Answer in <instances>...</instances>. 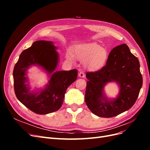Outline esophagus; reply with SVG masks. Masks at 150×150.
<instances>
[{
    "label": "esophagus",
    "instance_id": "obj_1",
    "mask_svg": "<svg viewBox=\"0 0 150 150\" xmlns=\"http://www.w3.org/2000/svg\"><path fill=\"white\" fill-rule=\"evenodd\" d=\"M79 76L80 77V78H84L85 77L84 72L83 71H81L79 73Z\"/></svg>",
    "mask_w": 150,
    "mask_h": 150
}]
</instances>
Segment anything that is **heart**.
<instances>
[{
  "instance_id": "1",
  "label": "heart",
  "mask_w": 150,
  "mask_h": 150,
  "mask_svg": "<svg viewBox=\"0 0 150 150\" xmlns=\"http://www.w3.org/2000/svg\"><path fill=\"white\" fill-rule=\"evenodd\" d=\"M74 56L80 61H84V64L87 69L96 71L106 64L108 52L106 49L101 47L96 43H86L79 45L74 50ZM66 58L73 61V56L67 52Z\"/></svg>"
}]
</instances>
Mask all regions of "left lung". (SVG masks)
Returning a JSON list of instances; mask_svg holds the SVG:
<instances>
[{
	"label": "left lung",
	"mask_w": 150,
	"mask_h": 150,
	"mask_svg": "<svg viewBox=\"0 0 150 150\" xmlns=\"http://www.w3.org/2000/svg\"><path fill=\"white\" fill-rule=\"evenodd\" d=\"M85 101L94 115L112 117L132 107L142 87L143 78L138 59L129 51L126 44L113 49L106 64L94 72H87ZM110 81L120 84V93L116 100L110 101L103 94V86Z\"/></svg>",
	"instance_id": "left-lung-1"
}]
</instances>
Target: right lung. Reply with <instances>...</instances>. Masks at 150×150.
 <instances>
[{
    "label": "right lung",
    "instance_id": "1",
    "mask_svg": "<svg viewBox=\"0 0 150 150\" xmlns=\"http://www.w3.org/2000/svg\"><path fill=\"white\" fill-rule=\"evenodd\" d=\"M56 49L52 42L35 41L22 52L13 68V88L17 98L37 114L46 115L57 111L63 103L66 89L78 76L77 69L54 72L58 62ZM34 64L41 66L51 76L47 88L37 93L29 92L25 84L26 71Z\"/></svg>",
    "mask_w": 150,
    "mask_h": 150
}]
</instances>
